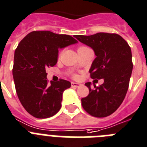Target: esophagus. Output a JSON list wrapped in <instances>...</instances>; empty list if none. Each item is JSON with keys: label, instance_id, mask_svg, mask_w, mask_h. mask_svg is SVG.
I'll use <instances>...</instances> for the list:
<instances>
[{"label": "esophagus", "instance_id": "obj_1", "mask_svg": "<svg viewBox=\"0 0 147 147\" xmlns=\"http://www.w3.org/2000/svg\"><path fill=\"white\" fill-rule=\"evenodd\" d=\"M71 85H72V87L78 88L80 87L81 86H82V84H79V83H75V82H72L71 83Z\"/></svg>", "mask_w": 147, "mask_h": 147}]
</instances>
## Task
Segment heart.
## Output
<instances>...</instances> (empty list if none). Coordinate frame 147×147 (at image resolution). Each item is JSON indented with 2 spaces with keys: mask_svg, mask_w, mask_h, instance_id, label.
<instances>
[{
  "mask_svg": "<svg viewBox=\"0 0 147 147\" xmlns=\"http://www.w3.org/2000/svg\"><path fill=\"white\" fill-rule=\"evenodd\" d=\"M84 48H86V47H80L78 48V50H79V49H84Z\"/></svg>",
  "mask_w": 147,
  "mask_h": 147,
  "instance_id": "b5f03b06",
  "label": "heart"
}]
</instances>
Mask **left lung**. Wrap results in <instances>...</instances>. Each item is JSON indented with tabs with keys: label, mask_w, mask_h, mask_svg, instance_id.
<instances>
[{
	"label": "left lung",
	"mask_w": 147,
	"mask_h": 147,
	"mask_svg": "<svg viewBox=\"0 0 147 147\" xmlns=\"http://www.w3.org/2000/svg\"><path fill=\"white\" fill-rule=\"evenodd\" d=\"M78 40L91 47L96 58L89 69L92 79H104V84L91 89L81 99L82 107L97 118L110 115L120 107L127 92L132 72V52L127 42L117 34L99 32L92 35H75Z\"/></svg>",
	"instance_id": "8db88e82"
}]
</instances>
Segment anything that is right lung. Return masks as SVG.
Masks as SVG:
<instances>
[{"label":"right lung","mask_w":147,"mask_h":147,"mask_svg":"<svg viewBox=\"0 0 147 147\" xmlns=\"http://www.w3.org/2000/svg\"><path fill=\"white\" fill-rule=\"evenodd\" d=\"M77 43L68 35L34 31L15 49L12 75L16 92L24 109L35 118H50L61 109L63 92L71 83L61 79L49 84L46 69L57 63L58 49Z\"/></svg>","instance_id":"add662e5"}]
</instances>
